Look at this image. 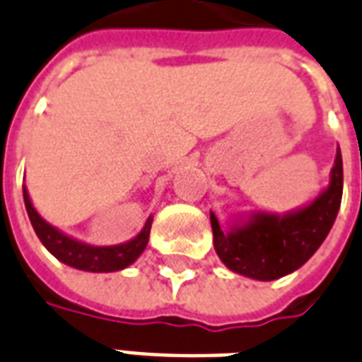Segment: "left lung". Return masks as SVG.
I'll use <instances>...</instances> for the list:
<instances>
[{"label":"left lung","instance_id":"left-lung-1","mask_svg":"<svg viewBox=\"0 0 362 362\" xmlns=\"http://www.w3.org/2000/svg\"><path fill=\"white\" fill-rule=\"evenodd\" d=\"M344 168L340 147L329 185L312 202L291 211H251L223 230L215 213H209L213 247L223 264L240 276L274 281L293 274L312 259L329 236L341 204Z\"/></svg>","mask_w":362,"mask_h":362}]
</instances>
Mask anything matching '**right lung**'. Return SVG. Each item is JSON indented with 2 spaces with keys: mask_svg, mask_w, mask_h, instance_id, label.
<instances>
[{
  "mask_svg": "<svg viewBox=\"0 0 362 362\" xmlns=\"http://www.w3.org/2000/svg\"><path fill=\"white\" fill-rule=\"evenodd\" d=\"M22 192H24L28 217H30V223H32L33 230L41 240V243L49 249V253H52L60 262L71 266V268H77V270L83 272H94V274L124 270V268H128L139 259V255L145 251L147 243H149L153 217L145 221L139 234L128 240V242L117 243V245H92V243L81 242L74 236H67L66 232H62L60 228L47 223L39 215L37 209L33 207V202L30 198L26 185L22 187Z\"/></svg>",
  "mask_w": 362,
  "mask_h": 362,
  "instance_id": "right-lung-1",
  "label": "right lung"
}]
</instances>
